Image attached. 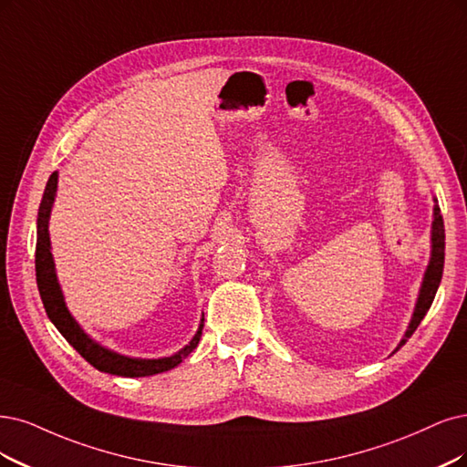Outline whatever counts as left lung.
<instances>
[{
    "instance_id": "1",
    "label": "left lung",
    "mask_w": 467,
    "mask_h": 467,
    "mask_svg": "<svg viewBox=\"0 0 467 467\" xmlns=\"http://www.w3.org/2000/svg\"><path fill=\"white\" fill-rule=\"evenodd\" d=\"M442 267H444V223H442V215H441L439 205H435L433 231H431V260H429L427 271L423 275V283H421V288H420V296H418V302H416V309H413L411 321L408 325L404 338L399 344V348H402L404 344L408 342V338L413 335V331L418 329V325L421 323V319L429 312L431 304H433L435 295H437V288H439L441 279H442ZM399 348H396V350H399Z\"/></svg>"
}]
</instances>
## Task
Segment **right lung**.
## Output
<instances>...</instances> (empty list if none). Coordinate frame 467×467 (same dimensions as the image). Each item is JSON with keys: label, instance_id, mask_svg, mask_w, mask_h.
Segmentation results:
<instances>
[{"label": "right lung", "instance_id": "right-lung-1", "mask_svg": "<svg viewBox=\"0 0 467 467\" xmlns=\"http://www.w3.org/2000/svg\"><path fill=\"white\" fill-rule=\"evenodd\" d=\"M57 192V171L51 172V177L46 184L42 203L38 210V231H36V283L40 290V298L46 307V314L57 327V331L67 338V342L88 361L90 366L103 373H111L119 377H150L155 373H163L172 368H177L181 361L192 352L202 337L203 329V317L200 321L198 331L194 338L190 340L182 350L177 354H172L169 358H158V359H146V358H129L123 354H117L106 347H101L96 340H92L88 335H86L77 319L71 316V312L67 309L63 292L57 281L56 275V264H54V255H51V243H49V213H51V205H54Z\"/></svg>", "mask_w": 467, "mask_h": 467}]
</instances>
